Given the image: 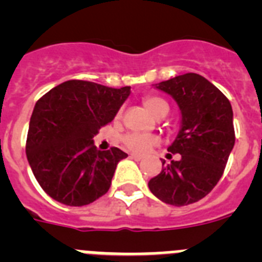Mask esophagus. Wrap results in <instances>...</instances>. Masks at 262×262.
Masks as SVG:
<instances>
[{"label":"esophagus","instance_id":"1","mask_svg":"<svg viewBox=\"0 0 262 262\" xmlns=\"http://www.w3.org/2000/svg\"><path fill=\"white\" fill-rule=\"evenodd\" d=\"M129 157L134 160H136V161H140V160L143 159V156H140V155H136V154H131L129 155Z\"/></svg>","mask_w":262,"mask_h":262}]
</instances>
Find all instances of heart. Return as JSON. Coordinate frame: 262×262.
<instances>
[{
    "label": "heart",
    "mask_w": 262,
    "mask_h": 262,
    "mask_svg": "<svg viewBox=\"0 0 262 262\" xmlns=\"http://www.w3.org/2000/svg\"><path fill=\"white\" fill-rule=\"evenodd\" d=\"M143 105L152 115L157 117L163 111H168V105L164 102L163 99L157 97H144ZM159 143V138L154 134H139L131 133L127 134L123 138V144L128 151L136 152V154H144L149 148L156 145Z\"/></svg>",
    "instance_id": "heart-1"
}]
</instances>
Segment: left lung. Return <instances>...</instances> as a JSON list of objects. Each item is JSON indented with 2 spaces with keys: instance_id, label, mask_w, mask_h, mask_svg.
I'll list each match as a JSON object with an SVG mask.
<instances>
[{
  "instance_id": "left-lung-1",
  "label": "left lung",
  "mask_w": 262,
  "mask_h": 262,
  "mask_svg": "<svg viewBox=\"0 0 262 262\" xmlns=\"http://www.w3.org/2000/svg\"><path fill=\"white\" fill-rule=\"evenodd\" d=\"M156 88L172 96L181 111V128L168 148L180 159L168 165L164 160L163 170L148 187L168 205H190L207 195L223 176L235 144L232 107L221 90L196 73L176 76Z\"/></svg>"
}]
</instances>
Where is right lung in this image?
<instances>
[{"instance_id": "right-lung-1", "label": "right lung", "mask_w": 262, "mask_h": 262, "mask_svg": "<svg viewBox=\"0 0 262 262\" xmlns=\"http://www.w3.org/2000/svg\"><path fill=\"white\" fill-rule=\"evenodd\" d=\"M131 93L82 80H69L38 99L30 119L26 155L41 189L67 206H85L107 193L119 148L98 151L93 138L110 123Z\"/></svg>"}]
</instances>
